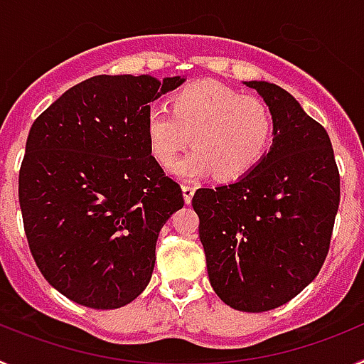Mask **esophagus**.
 I'll list each match as a JSON object with an SVG mask.
<instances>
[{
	"label": "esophagus",
	"instance_id": "obj_1",
	"mask_svg": "<svg viewBox=\"0 0 364 364\" xmlns=\"http://www.w3.org/2000/svg\"><path fill=\"white\" fill-rule=\"evenodd\" d=\"M195 186L193 184H182V193H184V200H186V204H189V202H191V198H193V195H195Z\"/></svg>",
	"mask_w": 364,
	"mask_h": 364
}]
</instances>
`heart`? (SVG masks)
<instances>
[{
	"label": "heart",
	"instance_id": "heart-1",
	"mask_svg": "<svg viewBox=\"0 0 364 364\" xmlns=\"http://www.w3.org/2000/svg\"><path fill=\"white\" fill-rule=\"evenodd\" d=\"M169 111L151 109L146 117L149 153L171 167L191 136L195 149L176 164L186 178L213 173L235 180L250 173L272 144L273 114L257 96L240 95L218 82H195L169 98Z\"/></svg>",
	"mask_w": 364,
	"mask_h": 364
}]
</instances>
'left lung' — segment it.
Wrapping results in <instances>:
<instances>
[{
    "label": "left lung",
    "instance_id": "8db88e82",
    "mask_svg": "<svg viewBox=\"0 0 364 364\" xmlns=\"http://www.w3.org/2000/svg\"><path fill=\"white\" fill-rule=\"evenodd\" d=\"M273 114V144L233 184L193 195L215 294L240 311H268L301 294L330 250L341 182L319 122L275 83L246 82Z\"/></svg>",
    "mask_w": 364,
    "mask_h": 364
}]
</instances>
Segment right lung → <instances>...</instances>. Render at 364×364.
<instances>
[{"label":"right lung","instance_id":"1","mask_svg":"<svg viewBox=\"0 0 364 364\" xmlns=\"http://www.w3.org/2000/svg\"><path fill=\"white\" fill-rule=\"evenodd\" d=\"M184 78L100 74L70 87L28 131L19 205L41 275L70 301L114 310L149 284L182 189L151 156L149 102Z\"/></svg>","mask_w":364,"mask_h":364}]
</instances>
